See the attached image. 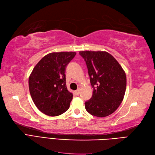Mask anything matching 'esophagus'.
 Here are the masks:
<instances>
[{
    "instance_id": "obj_1",
    "label": "esophagus",
    "mask_w": 155,
    "mask_h": 155,
    "mask_svg": "<svg viewBox=\"0 0 155 155\" xmlns=\"http://www.w3.org/2000/svg\"><path fill=\"white\" fill-rule=\"evenodd\" d=\"M80 89H78L76 91H75V94L76 95H80Z\"/></svg>"
}]
</instances>
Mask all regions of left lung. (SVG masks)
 <instances>
[{
    "label": "left lung",
    "instance_id": "left-lung-1",
    "mask_svg": "<svg viewBox=\"0 0 155 155\" xmlns=\"http://www.w3.org/2000/svg\"><path fill=\"white\" fill-rule=\"evenodd\" d=\"M88 69L92 97L85 109L90 114L105 117L112 114L123 101L126 89V75L118 61L105 51H80Z\"/></svg>",
    "mask_w": 155,
    "mask_h": 155
}]
</instances>
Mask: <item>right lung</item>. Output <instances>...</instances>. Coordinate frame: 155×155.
I'll list each match as a JSON object with an SVG mask.
<instances>
[{
  "mask_svg": "<svg viewBox=\"0 0 155 155\" xmlns=\"http://www.w3.org/2000/svg\"><path fill=\"white\" fill-rule=\"evenodd\" d=\"M75 52H51L45 56L29 78L30 95L37 108L44 114L56 116L70 107L73 94L66 84V67Z\"/></svg>",
  "mask_w": 155,
  "mask_h": 155,
  "instance_id": "obj_1",
  "label": "right lung"
}]
</instances>
